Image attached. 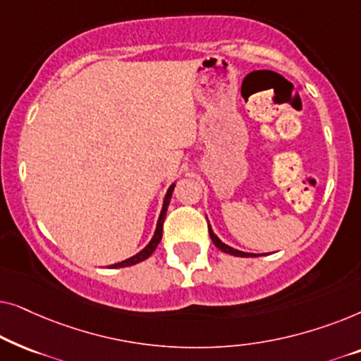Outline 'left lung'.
<instances>
[{
	"instance_id": "obj_1",
	"label": "left lung",
	"mask_w": 361,
	"mask_h": 361,
	"mask_svg": "<svg viewBox=\"0 0 361 361\" xmlns=\"http://www.w3.org/2000/svg\"><path fill=\"white\" fill-rule=\"evenodd\" d=\"M209 233H210L212 241H214V245H215L216 248H219L220 251H224V253H228V255H233V256H241V258H246V256H250V253H245V251L235 250V248H231V246L225 245L224 241H221V240L219 238V236H216V235L214 233V230H212L210 225H209Z\"/></svg>"
}]
</instances>
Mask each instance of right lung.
I'll return each instance as SVG.
<instances>
[{
    "instance_id": "obj_1",
    "label": "right lung",
    "mask_w": 361,
    "mask_h": 361,
    "mask_svg": "<svg viewBox=\"0 0 361 361\" xmlns=\"http://www.w3.org/2000/svg\"><path fill=\"white\" fill-rule=\"evenodd\" d=\"M174 187H176V184H172V185L169 187V189H167V194H166V197H164V204H162V210H161L159 220H157L156 231H154V236H152V240L145 246V248H142V250L140 251V253H136L135 256H131V258L121 261V263L111 264L110 268H126V266L137 264V263H141V261L147 259L152 253H154V250L157 248V245H159V241H161V238H162V225H164L166 212H167V207H169V202H171L172 192H174Z\"/></svg>"
}]
</instances>
